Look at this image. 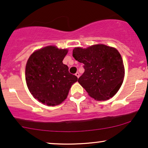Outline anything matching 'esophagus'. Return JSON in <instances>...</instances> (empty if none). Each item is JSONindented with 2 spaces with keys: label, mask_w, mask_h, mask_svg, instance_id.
<instances>
[{
  "label": "esophagus",
  "mask_w": 148,
  "mask_h": 148,
  "mask_svg": "<svg viewBox=\"0 0 148 148\" xmlns=\"http://www.w3.org/2000/svg\"><path fill=\"white\" fill-rule=\"evenodd\" d=\"M75 76H76V77H77V78L79 77V73H78V72L76 73H75Z\"/></svg>",
  "instance_id": "esophagus-1"
}]
</instances>
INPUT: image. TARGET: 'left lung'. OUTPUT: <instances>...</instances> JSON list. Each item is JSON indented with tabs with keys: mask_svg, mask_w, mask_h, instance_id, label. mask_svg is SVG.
<instances>
[{
	"mask_svg": "<svg viewBox=\"0 0 148 148\" xmlns=\"http://www.w3.org/2000/svg\"><path fill=\"white\" fill-rule=\"evenodd\" d=\"M73 56L84 64V73L78 82L90 96L107 100L117 93L123 84L125 69L121 54L116 48L104 44L73 50Z\"/></svg>",
	"mask_w": 148,
	"mask_h": 148,
	"instance_id": "obj_1",
	"label": "left lung"
}]
</instances>
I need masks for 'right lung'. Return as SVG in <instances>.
Here are the masks:
<instances>
[{"instance_id":"right-lung-1","label":"right lung","mask_w":148,"mask_h":148,"mask_svg":"<svg viewBox=\"0 0 148 148\" xmlns=\"http://www.w3.org/2000/svg\"><path fill=\"white\" fill-rule=\"evenodd\" d=\"M68 53L49 46L34 52L25 66V80L34 98L48 106L60 105L67 98L77 77L69 72L62 61Z\"/></svg>"}]
</instances>
